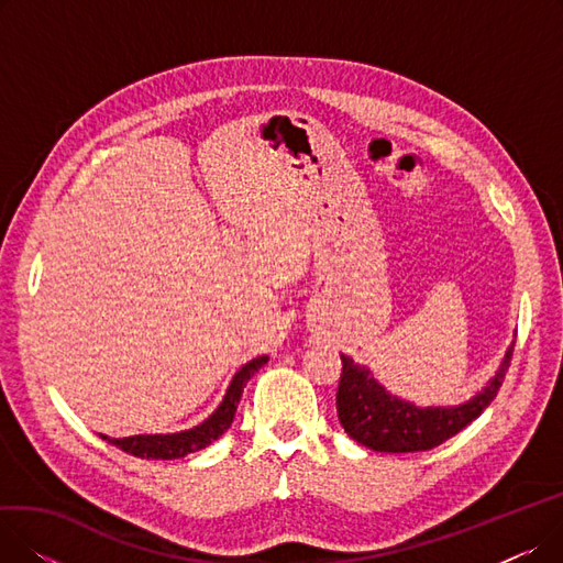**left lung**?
I'll return each mask as SVG.
<instances>
[{
    "label": "left lung",
    "instance_id": "8db88e82",
    "mask_svg": "<svg viewBox=\"0 0 563 563\" xmlns=\"http://www.w3.org/2000/svg\"><path fill=\"white\" fill-rule=\"evenodd\" d=\"M511 353L514 344L482 393L450 408H418L390 395L367 367L356 365L342 353V376L335 397L340 424L353 440L374 452L408 454L433 450L463 431L488 408L505 380Z\"/></svg>",
    "mask_w": 563,
    "mask_h": 563
}]
</instances>
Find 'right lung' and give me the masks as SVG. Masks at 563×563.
I'll return each mask as SVG.
<instances>
[{
    "mask_svg": "<svg viewBox=\"0 0 563 563\" xmlns=\"http://www.w3.org/2000/svg\"><path fill=\"white\" fill-rule=\"evenodd\" d=\"M266 361H269V356L253 358L251 363H246L240 372H236L230 380L228 393H225L223 401L219 404V408L212 412L210 418L194 429H187L180 433H153V435H130V438H109V435L100 433V438L132 456L155 459V461L183 459L191 452L205 450L207 445H212L217 438H221L230 429V424L234 420V412H236V404H240V399H242L246 383L262 365H266Z\"/></svg>",
    "mask_w": 563,
    "mask_h": 563,
    "instance_id": "add662e5",
    "label": "right lung"
}]
</instances>
